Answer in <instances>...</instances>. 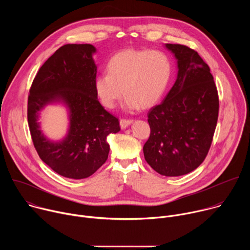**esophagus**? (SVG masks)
Instances as JSON below:
<instances>
[{"instance_id":"esophagus-1","label":"esophagus","mask_w":250,"mask_h":250,"mask_svg":"<svg viewBox=\"0 0 250 250\" xmlns=\"http://www.w3.org/2000/svg\"><path fill=\"white\" fill-rule=\"evenodd\" d=\"M132 124V120H125V119H122L120 121V125L121 127L124 129V128H126L127 126H129L130 125Z\"/></svg>"}]
</instances>
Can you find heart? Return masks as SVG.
<instances>
[{
  "label": "heart",
  "mask_w": 250,
  "mask_h": 250,
  "mask_svg": "<svg viewBox=\"0 0 250 250\" xmlns=\"http://www.w3.org/2000/svg\"><path fill=\"white\" fill-rule=\"evenodd\" d=\"M106 69L109 74L98 75L94 87L108 109L114 108L124 92L125 110L150 108L161 99L171 77L170 59L159 50H124L111 58Z\"/></svg>",
  "instance_id": "b5f03b06"
}]
</instances>
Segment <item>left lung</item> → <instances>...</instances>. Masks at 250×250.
<instances>
[{
    "label": "left lung",
    "mask_w": 250,
    "mask_h": 250,
    "mask_svg": "<svg viewBox=\"0 0 250 250\" xmlns=\"http://www.w3.org/2000/svg\"><path fill=\"white\" fill-rule=\"evenodd\" d=\"M177 60L176 81L163 102L148 113L146 162L157 173L188 174L205 160L219 116L218 90L209 67L197 51L166 43Z\"/></svg>",
    "instance_id": "8db88e82"
}]
</instances>
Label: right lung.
I'll use <instances>...</instances> for the list:
<instances>
[{
	"mask_svg": "<svg viewBox=\"0 0 250 250\" xmlns=\"http://www.w3.org/2000/svg\"><path fill=\"white\" fill-rule=\"evenodd\" d=\"M97 49L92 44H66L41 67L29 90L27 121L41 159L57 174L84 179L108 159L106 136L121 130L119 120L98 100L94 81ZM67 109L69 125L60 141H51L40 129V112L48 104Z\"/></svg>",
	"mask_w": 250,
	"mask_h": 250,
	"instance_id": "1",
	"label": "right lung"
}]
</instances>
